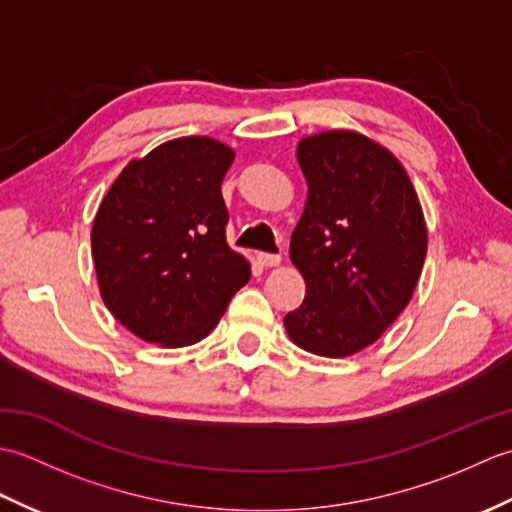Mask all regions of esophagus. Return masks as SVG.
<instances>
[{
	"instance_id": "1",
	"label": "esophagus",
	"mask_w": 512,
	"mask_h": 512,
	"mask_svg": "<svg viewBox=\"0 0 512 512\" xmlns=\"http://www.w3.org/2000/svg\"><path fill=\"white\" fill-rule=\"evenodd\" d=\"M257 262L266 266V268H273V266L281 264V255H277V253H257Z\"/></svg>"
}]
</instances>
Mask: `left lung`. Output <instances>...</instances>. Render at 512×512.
<instances>
[{
  "label": "left lung",
  "instance_id": "obj_1",
  "mask_svg": "<svg viewBox=\"0 0 512 512\" xmlns=\"http://www.w3.org/2000/svg\"><path fill=\"white\" fill-rule=\"evenodd\" d=\"M297 158L308 202L290 259L306 279V299L284 323L303 350L350 356L407 308L427 257V226L407 171L369 138L308 136Z\"/></svg>",
  "mask_w": 512,
  "mask_h": 512
}]
</instances>
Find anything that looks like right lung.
I'll use <instances>...</instances> for the list:
<instances>
[{
  "label": "right lung",
  "instance_id": "obj_1",
  "mask_svg": "<svg viewBox=\"0 0 512 512\" xmlns=\"http://www.w3.org/2000/svg\"><path fill=\"white\" fill-rule=\"evenodd\" d=\"M235 154L206 136L162 143L107 191L92 226L105 306L149 343L202 341L250 264L226 244L222 180Z\"/></svg>",
  "mask_w": 512,
  "mask_h": 512
}]
</instances>
